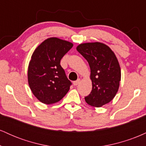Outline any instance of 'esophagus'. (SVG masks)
<instances>
[{
    "label": "esophagus",
    "mask_w": 146,
    "mask_h": 146,
    "mask_svg": "<svg viewBox=\"0 0 146 146\" xmlns=\"http://www.w3.org/2000/svg\"><path fill=\"white\" fill-rule=\"evenodd\" d=\"M80 82V79H78V80H76V81L73 82V85H74V86H77V85H78Z\"/></svg>",
    "instance_id": "34e87169"
}]
</instances>
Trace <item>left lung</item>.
I'll use <instances>...</instances> for the list:
<instances>
[{"label":"left lung","instance_id":"obj_1","mask_svg":"<svg viewBox=\"0 0 146 146\" xmlns=\"http://www.w3.org/2000/svg\"><path fill=\"white\" fill-rule=\"evenodd\" d=\"M76 49L90 68L92 90L85 101L98 108L109 103L116 95L121 81V68L115 53L99 42L82 43Z\"/></svg>","mask_w":146,"mask_h":146}]
</instances>
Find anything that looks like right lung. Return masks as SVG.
<instances>
[{
    "label": "right lung",
    "mask_w": 146,
    "mask_h": 146,
    "mask_svg": "<svg viewBox=\"0 0 146 146\" xmlns=\"http://www.w3.org/2000/svg\"><path fill=\"white\" fill-rule=\"evenodd\" d=\"M73 43L53 37L44 40L33 51L28 66V83L34 96L45 104L61 100L71 82L60 65Z\"/></svg>",
    "instance_id": "1"
}]
</instances>
